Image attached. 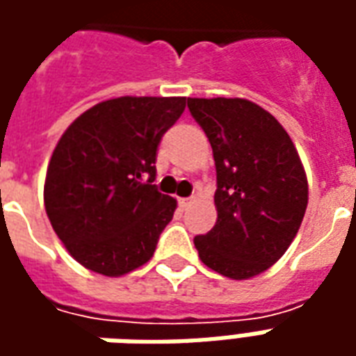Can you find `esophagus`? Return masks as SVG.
Wrapping results in <instances>:
<instances>
[{
	"instance_id": "34e87169",
	"label": "esophagus",
	"mask_w": 356,
	"mask_h": 356,
	"mask_svg": "<svg viewBox=\"0 0 356 356\" xmlns=\"http://www.w3.org/2000/svg\"><path fill=\"white\" fill-rule=\"evenodd\" d=\"M191 202H193V198H179V206H181V208L185 209L186 206L191 204Z\"/></svg>"
}]
</instances>
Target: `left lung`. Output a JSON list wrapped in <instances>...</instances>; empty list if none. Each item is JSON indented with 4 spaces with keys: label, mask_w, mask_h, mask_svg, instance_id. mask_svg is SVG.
<instances>
[{
    "label": "left lung",
    "mask_w": 356,
    "mask_h": 356,
    "mask_svg": "<svg viewBox=\"0 0 356 356\" xmlns=\"http://www.w3.org/2000/svg\"><path fill=\"white\" fill-rule=\"evenodd\" d=\"M217 171V221L194 238L204 265L244 280L275 265L296 238L309 200L305 170L273 114L246 99H188Z\"/></svg>",
    "instance_id": "obj_1"
}]
</instances>
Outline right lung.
Here are the masks:
<instances>
[{
	"instance_id": "obj_1",
	"label": "right lung",
	"mask_w": 356,
	"mask_h": 356,
	"mask_svg": "<svg viewBox=\"0 0 356 356\" xmlns=\"http://www.w3.org/2000/svg\"><path fill=\"white\" fill-rule=\"evenodd\" d=\"M186 101L118 97L63 133L47 168L45 211L68 254L89 270L122 276L154 254L177 208L156 188V154Z\"/></svg>"
}]
</instances>
